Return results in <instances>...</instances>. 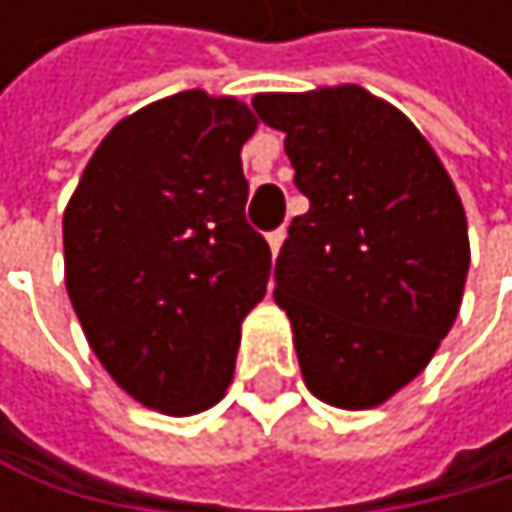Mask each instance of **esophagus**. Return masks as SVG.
I'll return each mask as SVG.
<instances>
[{"label":"esophagus","mask_w":512,"mask_h":512,"mask_svg":"<svg viewBox=\"0 0 512 512\" xmlns=\"http://www.w3.org/2000/svg\"><path fill=\"white\" fill-rule=\"evenodd\" d=\"M267 242H270V251H273V258H276L279 248H282V242H285V230H273V233L267 236Z\"/></svg>","instance_id":"obj_1"}]
</instances>
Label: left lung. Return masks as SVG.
<instances>
[{
	"instance_id": "1",
	"label": "left lung",
	"mask_w": 512,
	"mask_h": 512,
	"mask_svg": "<svg viewBox=\"0 0 512 512\" xmlns=\"http://www.w3.org/2000/svg\"><path fill=\"white\" fill-rule=\"evenodd\" d=\"M251 107L285 134L310 199L273 273L304 384L334 408L384 405L458 319L470 270L461 196L415 122L362 85L267 91Z\"/></svg>"
}]
</instances>
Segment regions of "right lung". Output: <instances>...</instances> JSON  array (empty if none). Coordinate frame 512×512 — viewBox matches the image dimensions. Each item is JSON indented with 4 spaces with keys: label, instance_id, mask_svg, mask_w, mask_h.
<instances>
[{
    "label": "right lung",
    "instance_id": "1",
    "mask_svg": "<svg viewBox=\"0 0 512 512\" xmlns=\"http://www.w3.org/2000/svg\"><path fill=\"white\" fill-rule=\"evenodd\" d=\"M239 97L178 91L116 122L64 208V282L88 347L141 405L187 418L233 381L270 245L245 224Z\"/></svg>",
    "mask_w": 512,
    "mask_h": 512
}]
</instances>
